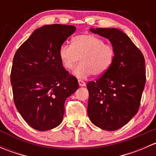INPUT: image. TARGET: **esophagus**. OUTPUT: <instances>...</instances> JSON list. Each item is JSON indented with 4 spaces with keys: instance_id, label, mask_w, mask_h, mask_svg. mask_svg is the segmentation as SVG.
Listing matches in <instances>:
<instances>
[{
    "instance_id": "34e87169",
    "label": "esophagus",
    "mask_w": 156,
    "mask_h": 156,
    "mask_svg": "<svg viewBox=\"0 0 156 156\" xmlns=\"http://www.w3.org/2000/svg\"><path fill=\"white\" fill-rule=\"evenodd\" d=\"M78 84H79V86H81V87H84V86L86 85V83L84 82V81H82V80H78Z\"/></svg>"
}]
</instances>
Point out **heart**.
Returning a JSON list of instances; mask_svg holds the SVG:
<instances>
[{"label": "heart", "mask_w": 156, "mask_h": 156, "mask_svg": "<svg viewBox=\"0 0 156 156\" xmlns=\"http://www.w3.org/2000/svg\"><path fill=\"white\" fill-rule=\"evenodd\" d=\"M59 56L64 68L68 70L73 69L81 58V62L75 67L74 74L85 78L93 74L95 76L104 75L114 62L115 50L103 39L83 34L74 37L72 44H62Z\"/></svg>", "instance_id": "obj_1"}]
</instances>
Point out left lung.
<instances>
[{
  "label": "left lung",
  "instance_id": "1",
  "mask_svg": "<svg viewBox=\"0 0 156 156\" xmlns=\"http://www.w3.org/2000/svg\"><path fill=\"white\" fill-rule=\"evenodd\" d=\"M90 31L108 38L115 56L104 75L87 84V114L96 126L115 130L126 125L139 110L146 84L145 59L121 30L98 28Z\"/></svg>",
  "mask_w": 156,
  "mask_h": 156
}]
</instances>
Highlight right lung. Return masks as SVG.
<instances>
[{"mask_svg":"<svg viewBox=\"0 0 156 156\" xmlns=\"http://www.w3.org/2000/svg\"><path fill=\"white\" fill-rule=\"evenodd\" d=\"M75 26L53 24L36 29L14 55L10 81L15 106L31 127L44 131L62 122L65 101L78 88L64 67L61 45Z\"/></svg>","mask_w":156,"mask_h":156,"instance_id":"right-lung-1","label":"right lung"}]
</instances>
